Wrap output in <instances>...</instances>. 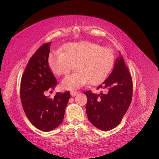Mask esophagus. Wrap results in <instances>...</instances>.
Wrapping results in <instances>:
<instances>
[{
    "label": "esophagus",
    "mask_w": 159,
    "mask_h": 159,
    "mask_svg": "<svg viewBox=\"0 0 159 159\" xmlns=\"http://www.w3.org/2000/svg\"><path fill=\"white\" fill-rule=\"evenodd\" d=\"M70 93H71V96H73V97H74V96H75L77 94H78V91H70Z\"/></svg>",
    "instance_id": "esophagus-1"
}]
</instances>
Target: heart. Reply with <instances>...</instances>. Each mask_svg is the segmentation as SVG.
<instances>
[{
  "label": "heart",
  "instance_id": "b5f03b06",
  "mask_svg": "<svg viewBox=\"0 0 159 159\" xmlns=\"http://www.w3.org/2000/svg\"><path fill=\"white\" fill-rule=\"evenodd\" d=\"M64 52L55 51L50 55V69L56 75H67L74 68L73 74L61 81L64 89H74L88 82L99 85L106 79L111 70L115 57L113 51L88 41L66 44Z\"/></svg>",
  "mask_w": 159,
  "mask_h": 159
}]
</instances>
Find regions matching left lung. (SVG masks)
I'll list each match as a JSON object with an SVG mask.
<instances>
[{
    "label": "left lung",
    "mask_w": 159,
    "mask_h": 159,
    "mask_svg": "<svg viewBox=\"0 0 159 159\" xmlns=\"http://www.w3.org/2000/svg\"><path fill=\"white\" fill-rule=\"evenodd\" d=\"M98 89H106L107 93L84 92L88 98L86 113L95 127L109 131L121 123L132 100V78L121 55L115 61L111 74Z\"/></svg>",
    "instance_id": "obj_1"
}]
</instances>
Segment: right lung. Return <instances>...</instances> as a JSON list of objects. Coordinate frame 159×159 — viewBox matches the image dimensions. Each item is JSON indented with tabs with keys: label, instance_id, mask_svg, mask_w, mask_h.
<instances>
[{
	"label": "right lung",
	"instance_id": "add662e5",
	"mask_svg": "<svg viewBox=\"0 0 159 159\" xmlns=\"http://www.w3.org/2000/svg\"><path fill=\"white\" fill-rule=\"evenodd\" d=\"M51 42L42 45L28 61L22 76L20 99L30 123L43 131H50L63 121L70 91L57 93L54 98L44 95L54 89L57 81L50 69L48 56Z\"/></svg>",
	"mask_w": 159,
	"mask_h": 159
}]
</instances>
